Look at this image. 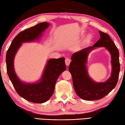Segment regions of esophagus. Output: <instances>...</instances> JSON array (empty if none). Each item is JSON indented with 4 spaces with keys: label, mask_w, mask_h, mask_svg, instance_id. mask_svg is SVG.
Returning <instances> with one entry per match:
<instances>
[{
    "label": "esophagus",
    "mask_w": 125,
    "mask_h": 125,
    "mask_svg": "<svg viewBox=\"0 0 125 125\" xmlns=\"http://www.w3.org/2000/svg\"><path fill=\"white\" fill-rule=\"evenodd\" d=\"M65 64H66V66H69V65H70V63L71 62V60L69 58H66V59H65Z\"/></svg>",
    "instance_id": "1"
}]
</instances>
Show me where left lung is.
Returning <instances> with one entry per match:
<instances>
[{
    "instance_id": "1",
    "label": "left lung",
    "mask_w": 125,
    "mask_h": 125,
    "mask_svg": "<svg viewBox=\"0 0 125 125\" xmlns=\"http://www.w3.org/2000/svg\"><path fill=\"white\" fill-rule=\"evenodd\" d=\"M99 32L101 37L93 46L83 49L71 56L72 61L69 67L75 91L80 97L85 100H99L105 97L115 87L119 76L120 64L118 49L109 34L101 31ZM95 47H106L112 54V76L105 83H95L87 74L85 65L88 54Z\"/></svg>"
}]
</instances>
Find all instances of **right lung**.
Wrapping results in <instances>:
<instances>
[{
  "label": "right lung",
  "instance_id": "add662e5",
  "mask_svg": "<svg viewBox=\"0 0 125 125\" xmlns=\"http://www.w3.org/2000/svg\"><path fill=\"white\" fill-rule=\"evenodd\" d=\"M49 25V24L46 22H41L20 32L11 42L6 54L7 73L16 93L24 99L36 104L45 103L52 95L57 79L66 69L65 58L50 59L46 64L42 80L38 83L30 84L22 83L16 76L14 69V58L21 42L38 39Z\"/></svg>",
  "mask_w": 125,
  "mask_h": 125
}]
</instances>
